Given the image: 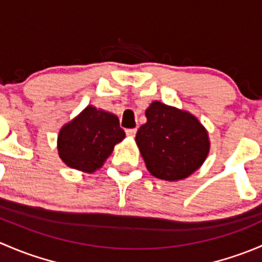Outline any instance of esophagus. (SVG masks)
Returning <instances> with one entry per match:
<instances>
[{
  "label": "esophagus",
  "instance_id": "1",
  "mask_svg": "<svg viewBox=\"0 0 262 262\" xmlns=\"http://www.w3.org/2000/svg\"><path fill=\"white\" fill-rule=\"evenodd\" d=\"M125 133H126V136H129V137H134V136H136V134H137V128H133V129H126Z\"/></svg>",
  "mask_w": 262,
  "mask_h": 262
}]
</instances>
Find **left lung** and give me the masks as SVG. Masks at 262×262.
Wrapping results in <instances>:
<instances>
[{"label": "left lung", "instance_id": "left-lung-1", "mask_svg": "<svg viewBox=\"0 0 262 262\" xmlns=\"http://www.w3.org/2000/svg\"><path fill=\"white\" fill-rule=\"evenodd\" d=\"M147 123L138 129L137 146L155 178L166 181L186 179L204 163L209 153L207 129L189 112L153 101Z\"/></svg>", "mask_w": 262, "mask_h": 262}]
</instances>
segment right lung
Returning <instances> with one entry per match:
<instances>
[{"instance_id": "1", "label": "right lung", "mask_w": 262, "mask_h": 262, "mask_svg": "<svg viewBox=\"0 0 262 262\" xmlns=\"http://www.w3.org/2000/svg\"><path fill=\"white\" fill-rule=\"evenodd\" d=\"M124 138L118 116L89 105L62 126L58 153L68 167L91 173L104 165L115 144Z\"/></svg>"}]
</instances>
